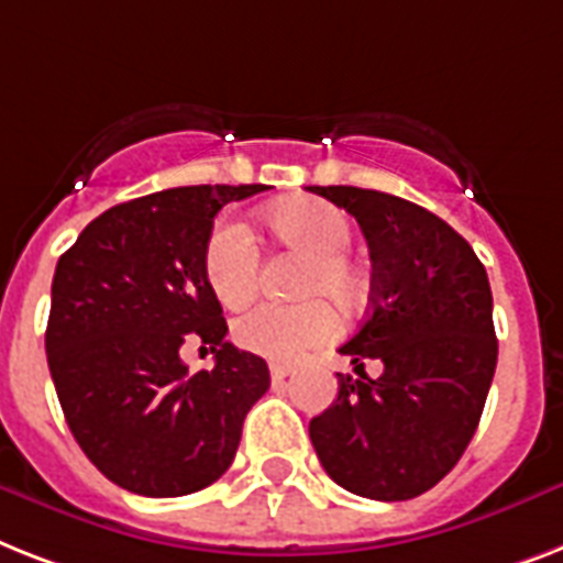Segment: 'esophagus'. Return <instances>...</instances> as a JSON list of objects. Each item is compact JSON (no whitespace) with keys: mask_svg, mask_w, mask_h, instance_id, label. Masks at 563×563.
I'll use <instances>...</instances> for the list:
<instances>
[{"mask_svg":"<svg viewBox=\"0 0 563 563\" xmlns=\"http://www.w3.org/2000/svg\"><path fill=\"white\" fill-rule=\"evenodd\" d=\"M289 376H291L289 364H277V361H274V364H272V382H274V385H283V382H286Z\"/></svg>","mask_w":563,"mask_h":563,"instance_id":"34e87169","label":"esophagus"}]
</instances>
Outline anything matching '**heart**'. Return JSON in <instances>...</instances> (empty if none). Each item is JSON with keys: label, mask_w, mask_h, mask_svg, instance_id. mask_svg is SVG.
<instances>
[{"label": "heart", "mask_w": 563, "mask_h": 563, "mask_svg": "<svg viewBox=\"0 0 563 563\" xmlns=\"http://www.w3.org/2000/svg\"><path fill=\"white\" fill-rule=\"evenodd\" d=\"M266 225L283 245L309 257L297 291L329 297L335 309L350 312L364 297V280L346 257L353 245V222L344 210L323 199H286L266 210ZM260 254L249 231L234 219H219L202 249V277L210 295L228 309L249 303L257 291ZM335 335V314L323 300L260 303L234 321V341L254 355L295 361Z\"/></svg>", "instance_id": "obj_1"}]
</instances>
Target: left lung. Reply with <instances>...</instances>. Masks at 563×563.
<instances>
[{
    "mask_svg": "<svg viewBox=\"0 0 563 563\" xmlns=\"http://www.w3.org/2000/svg\"><path fill=\"white\" fill-rule=\"evenodd\" d=\"M364 231L369 312L338 353V399L309 422L338 486L369 500H410L445 477L472 442L497 367L492 289L474 249L437 213L364 187H312ZM383 361L369 379L363 361Z\"/></svg>",
    "mask_w": 563,
    "mask_h": 563,
    "instance_id": "obj_1",
    "label": "left lung"
}]
</instances>
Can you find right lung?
<instances>
[{
	"label": "right lung",
	"instance_id": "add662e5",
	"mask_svg": "<svg viewBox=\"0 0 563 563\" xmlns=\"http://www.w3.org/2000/svg\"><path fill=\"white\" fill-rule=\"evenodd\" d=\"M266 185L170 187L91 219L59 257L45 353L63 416L91 465L144 497H181L234 463L242 422L268 390L266 361L228 341L202 277L213 219ZM187 336L218 353L190 374Z\"/></svg>",
	"mask_w": 563,
	"mask_h": 563
}]
</instances>
